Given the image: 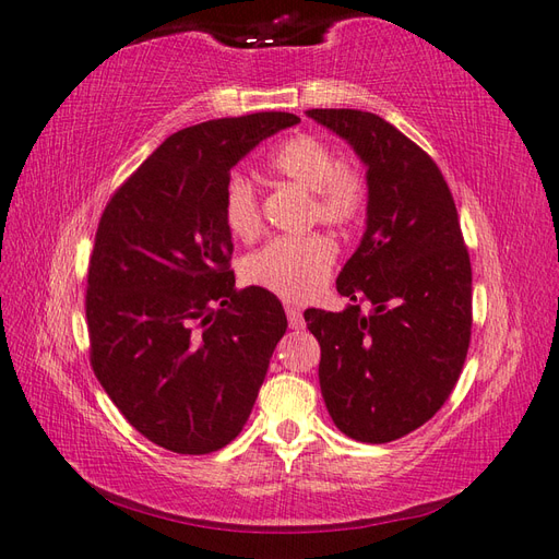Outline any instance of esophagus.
Segmentation results:
<instances>
[{
    "label": "esophagus",
    "instance_id": "obj_1",
    "mask_svg": "<svg viewBox=\"0 0 559 559\" xmlns=\"http://www.w3.org/2000/svg\"><path fill=\"white\" fill-rule=\"evenodd\" d=\"M285 314H288V323L290 329H302L305 326V319H302V311L297 307H285Z\"/></svg>",
    "mask_w": 559,
    "mask_h": 559
}]
</instances>
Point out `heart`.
<instances>
[{"label": "heart", "instance_id": "heart-1", "mask_svg": "<svg viewBox=\"0 0 559 559\" xmlns=\"http://www.w3.org/2000/svg\"><path fill=\"white\" fill-rule=\"evenodd\" d=\"M271 174L311 192V216L323 224L341 226L353 221L365 204V180L338 157L326 142L314 135H295L269 157ZM224 221L233 238L252 240L262 214L259 194L250 178L233 174L224 188ZM335 242L326 236L276 238L242 262V278L283 300L305 302L321 293L335 266Z\"/></svg>", "mask_w": 559, "mask_h": 559}]
</instances>
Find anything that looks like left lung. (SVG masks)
<instances>
[{
    "label": "left lung",
    "instance_id": "8db88e82",
    "mask_svg": "<svg viewBox=\"0 0 559 559\" xmlns=\"http://www.w3.org/2000/svg\"><path fill=\"white\" fill-rule=\"evenodd\" d=\"M307 116L367 166V228L335 281L349 305L305 311L321 345V395L345 436L391 443L431 419L460 379L472 338L469 252L443 174L407 135L369 111Z\"/></svg>",
    "mask_w": 559,
    "mask_h": 559
}]
</instances>
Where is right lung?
Segmentation results:
<instances>
[{"label":"right lung","mask_w":559,"mask_h":559,"mask_svg":"<svg viewBox=\"0 0 559 559\" xmlns=\"http://www.w3.org/2000/svg\"><path fill=\"white\" fill-rule=\"evenodd\" d=\"M300 123L262 111L168 135L114 192L90 257V361L152 443L206 455L236 438L288 329L274 295L236 290L224 188L259 142Z\"/></svg>","instance_id":"obj_1"}]
</instances>
